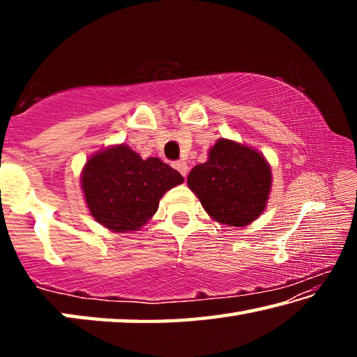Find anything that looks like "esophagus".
<instances>
[{
  "label": "esophagus",
  "mask_w": 357,
  "mask_h": 357,
  "mask_svg": "<svg viewBox=\"0 0 357 357\" xmlns=\"http://www.w3.org/2000/svg\"><path fill=\"white\" fill-rule=\"evenodd\" d=\"M173 167L176 168V170L185 178V174H187V164H185V162H183V160L173 162Z\"/></svg>",
  "instance_id": "obj_1"
}]
</instances>
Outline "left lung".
<instances>
[{
    "label": "left lung",
    "instance_id": "1",
    "mask_svg": "<svg viewBox=\"0 0 357 357\" xmlns=\"http://www.w3.org/2000/svg\"><path fill=\"white\" fill-rule=\"evenodd\" d=\"M271 179L261 154L222 138L211 148L208 162L192 168L187 185L214 220L245 227L264 211Z\"/></svg>",
    "mask_w": 357,
    "mask_h": 357
}]
</instances>
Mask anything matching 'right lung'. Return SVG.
<instances>
[{
  "instance_id": "obj_1",
  "label": "right lung",
  "mask_w": 357,
  "mask_h": 357,
  "mask_svg": "<svg viewBox=\"0 0 357 357\" xmlns=\"http://www.w3.org/2000/svg\"><path fill=\"white\" fill-rule=\"evenodd\" d=\"M183 181L179 172L160 159L143 160L126 144L93 155L82 173L89 213L114 233L143 227L155 214L164 193Z\"/></svg>"
}]
</instances>
